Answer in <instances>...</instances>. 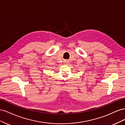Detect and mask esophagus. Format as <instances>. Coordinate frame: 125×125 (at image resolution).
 I'll return each instance as SVG.
<instances>
[{
  "label": "esophagus",
  "mask_w": 125,
  "mask_h": 125,
  "mask_svg": "<svg viewBox=\"0 0 125 125\" xmlns=\"http://www.w3.org/2000/svg\"><path fill=\"white\" fill-rule=\"evenodd\" d=\"M65 65H68V64H69V61H66L65 62Z\"/></svg>",
  "instance_id": "esophagus-1"
}]
</instances>
